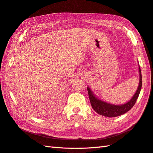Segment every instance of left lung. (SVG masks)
Returning <instances> with one entry per match:
<instances>
[{
	"label": "left lung",
	"mask_w": 153,
	"mask_h": 153,
	"mask_svg": "<svg viewBox=\"0 0 153 153\" xmlns=\"http://www.w3.org/2000/svg\"><path fill=\"white\" fill-rule=\"evenodd\" d=\"M139 72H140V81L138 89L136 90V93L132 96L131 100L128 101L127 103L123 105H116L108 103L101 100L94 94V93L89 87H87L88 94L89 96V100L91 101L92 108L94 110L97 114L102 115L105 117H116L122 115L125 113L127 112L128 111L134 106L136 101L139 96L140 92L142 88V72L139 66Z\"/></svg>",
	"instance_id": "8db88e82"
}]
</instances>
